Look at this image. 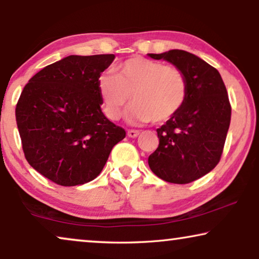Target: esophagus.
Masks as SVG:
<instances>
[{
  "label": "esophagus",
  "instance_id": "obj_1",
  "mask_svg": "<svg viewBox=\"0 0 259 259\" xmlns=\"http://www.w3.org/2000/svg\"><path fill=\"white\" fill-rule=\"evenodd\" d=\"M139 134H140V132L137 130H128V132H127V136H128L130 138H137Z\"/></svg>",
  "mask_w": 259,
  "mask_h": 259
}]
</instances>
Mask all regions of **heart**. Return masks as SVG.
<instances>
[{
    "instance_id": "heart-1",
    "label": "heart",
    "mask_w": 259,
    "mask_h": 259,
    "mask_svg": "<svg viewBox=\"0 0 259 259\" xmlns=\"http://www.w3.org/2000/svg\"><path fill=\"white\" fill-rule=\"evenodd\" d=\"M98 87L109 119H120L132 97L130 118L157 125L175 118L189 93V82L182 69L143 56L120 63L116 74H101Z\"/></svg>"
}]
</instances>
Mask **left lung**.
<instances>
[{"label": "left lung", "instance_id": "1", "mask_svg": "<svg viewBox=\"0 0 259 259\" xmlns=\"http://www.w3.org/2000/svg\"><path fill=\"white\" fill-rule=\"evenodd\" d=\"M150 56L182 69L189 93L178 114L157 128L159 146L148 157V165L165 182L189 184L221 160L231 121L228 91L218 70L189 52L172 49Z\"/></svg>", "mask_w": 259, "mask_h": 259}]
</instances>
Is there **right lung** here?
<instances>
[{"label":"right lung","mask_w":259,"mask_h":259,"mask_svg":"<svg viewBox=\"0 0 259 259\" xmlns=\"http://www.w3.org/2000/svg\"><path fill=\"white\" fill-rule=\"evenodd\" d=\"M114 54L70 55L31 77L15 108L27 161L61 186L100 175L112 148L126 137L106 118L98 80Z\"/></svg>","instance_id":"obj_1"}]
</instances>
